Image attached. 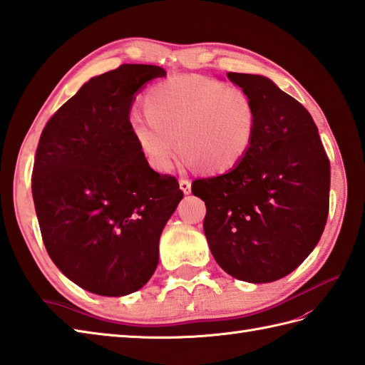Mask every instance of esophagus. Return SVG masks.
I'll use <instances>...</instances> for the list:
<instances>
[{"label":"esophagus","mask_w":365,"mask_h":365,"mask_svg":"<svg viewBox=\"0 0 365 365\" xmlns=\"http://www.w3.org/2000/svg\"><path fill=\"white\" fill-rule=\"evenodd\" d=\"M180 189L184 192V193H190V189H192V182L189 180H180Z\"/></svg>","instance_id":"1"}]
</instances>
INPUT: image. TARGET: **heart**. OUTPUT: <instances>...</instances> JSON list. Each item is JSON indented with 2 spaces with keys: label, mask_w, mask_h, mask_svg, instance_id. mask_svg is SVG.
<instances>
[{
  "label": "heart",
  "mask_w": 365,
  "mask_h": 365,
  "mask_svg": "<svg viewBox=\"0 0 365 365\" xmlns=\"http://www.w3.org/2000/svg\"><path fill=\"white\" fill-rule=\"evenodd\" d=\"M143 112L129 133L156 172H168L180 155L205 173L237 167L253 145L256 108L242 87L206 76H176L145 93Z\"/></svg>",
  "instance_id": "heart-1"
}]
</instances>
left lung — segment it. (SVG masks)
<instances>
[{"label":"left lung","instance_id":"1","mask_svg":"<svg viewBox=\"0 0 365 365\" xmlns=\"http://www.w3.org/2000/svg\"><path fill=\"white\" fill-rule=\"evenodd\" d=\"M256 108L248 155L231 172L192 182L206 205L210 253L247 282L294 272L319 244L329 210L331 170L317 125L270 79L228 73Z\"/></svg>","mask_w":365,"mask_h":365}]
</instances>
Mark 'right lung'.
Returning <instances> with one entry per match:
<instances>
[{
  "mask_svg": "<svg viewBox=\"0 0 365 365\" xmlns=\"http://www.w3.org/2000/svg\"><path fill=\"white\" fill-rule=\"evenodd\" d=\"M165 75L158 66L123 63L92 78L40 135L31 187L45 248L68 279L96 295L147 284L160 232L184 197L129 133L134 93Z\"/></svg>",
  "mask_w": 365,
  "mask_h": 365,
  "instance_id": "right-lung-1",
  "label": "right lung"
}]
</instances>
